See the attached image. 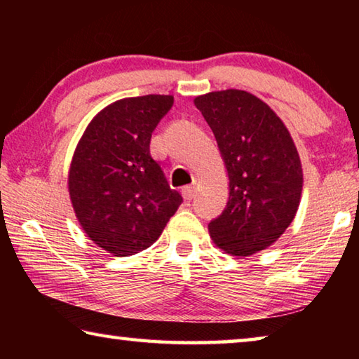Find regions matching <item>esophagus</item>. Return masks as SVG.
Wrapping results in <instances>:
<instances>
[{"instance_id":"1","label":"esophagus","mask_w":359,"mask_h":359,"mask_svg":"<svg viewBox=\"0 0 359 359\" xmlns=\"http://www.w3.org/2000/svg\"><path fill=\"white\" fill-rule=\"evenodd\" d=\"M182 196H184V199H187V201H190V199L196 196V187L193 185L182 187Z\"/></svg>"}]
</instances>
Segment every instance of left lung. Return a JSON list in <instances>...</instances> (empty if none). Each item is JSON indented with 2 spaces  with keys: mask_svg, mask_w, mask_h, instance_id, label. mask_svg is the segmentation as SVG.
<instances>
[{
  "mask_svg": "<svg viewBox=\"0 0 359 359\" xmlns=\"http://www.w3.org/2000/svg\"><path fill=\"white\" fill-rule=\"evenodd\" d=\"M222 151L229 199L209 223L223 252L248 257L280 238L299 208L302 168L290 131L277 114L244 90L194 98Z\"/></svg>",
  "mask_w": 359,
  "mask_h": 359,
  "instance_id": "obj_1",
  "label": "left lung"
}]
</instances>
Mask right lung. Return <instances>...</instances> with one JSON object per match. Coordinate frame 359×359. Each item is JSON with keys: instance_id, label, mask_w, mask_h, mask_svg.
<instances>
[{"instance_id": "obj_1", "label": "right lung", "mask_w": 359, "mask_h": 359, "mask_svg": "<svg viewBox=\"0 0 359 359\" xmlns=\"http://www.w3.org/2000/svg\"><path fill=\"white\" fill-rule=\"evenodd\" d=\"M171 95L118 100L90 121L72 156L68 188L81 226L115 257L145 250L182 204L150 155L151 133Z\"/></svg>"}]
</instances>
